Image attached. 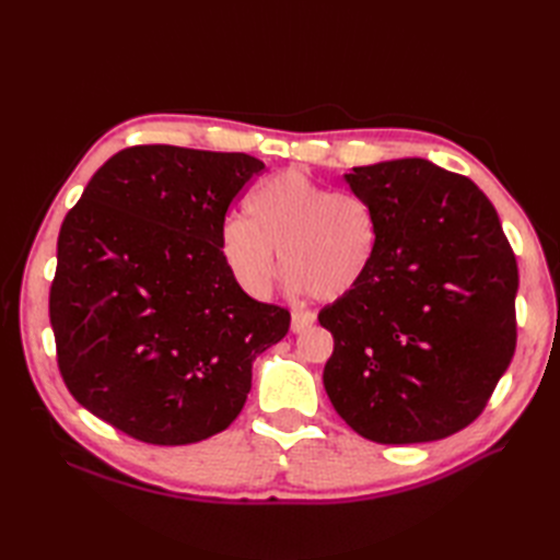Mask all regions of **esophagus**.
<instances>
[{"mask_svg": "<svg viewBox=\"0 0 560 560\" xmlns=\"http://www.w3.org/2000/svg\"><path fill=\"white\" fill-rule=\"evenodd\" d=\"M313 325H315V313H311V311H294L292 313V331L294 334L306 331Z\"/></svg>", "mask_w": 560, "mask_h": 560, "instance_id": "esophagus-1", "label": "esophagus"}]
</instances>
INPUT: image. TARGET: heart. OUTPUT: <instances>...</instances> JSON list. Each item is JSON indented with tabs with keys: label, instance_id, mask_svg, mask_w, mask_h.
I'll return each mask as SVG.
<instances>
[{
	"label": "heart",
	"instance_id": "1",
	"mask_svg": "<svg viewBox=\"0 0 560 560\" xmlns=\"http://www.w3.org/2000/svg\"><path fill=\"white\" fill-rule=\"evenodd\" d=\"M376 249L378 222L369 200L334 191L299 167L259 182L247 198V217L229 214L219 229L229 273L259 299L278 280V252L294 290L334 301L364 282Z\"/></svg>",
	"mask_w": 560,
	"mask_h": 560
}]
</instances>
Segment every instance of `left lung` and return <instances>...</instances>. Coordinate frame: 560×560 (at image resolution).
Instances as JSON below:
<instances>
[{
    "instance_id": "1",
    "label": "left lung",
    "mask_w": 560,
    "mask_h": 560,
    "mask_svg": "<svg viewBox=\"0 0 560 560\" xmlns=\"http://www.w3.org/2000/svg\"><path fill=\"white\" fill-rule=\"evenodd\" d=\"M378 222L364 282L322 308L325 389L378 444H422L477 420L516 350L518 268L493 202L425 159L352 167Z\"/></svg>"
}]
</instances>
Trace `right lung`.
Masks as SVG:
<instances>
[{"instance_id":"1","label":"right lung","mask_w":560,"mask_h":560,"mask_svg":"<svg viewBox=\"0 0 560 560\" xmlns=\"http://www.w3.org/2000/svg\"><path fill=\"white\" fill-rule=\"evenodd\" d=\"M247 154L128 147L91 177L58 235L48 313L72 397L140 442L182 446L243 411L252 362L290 311L254 301L219 254Z\"/></svg>"}]
</instances>
